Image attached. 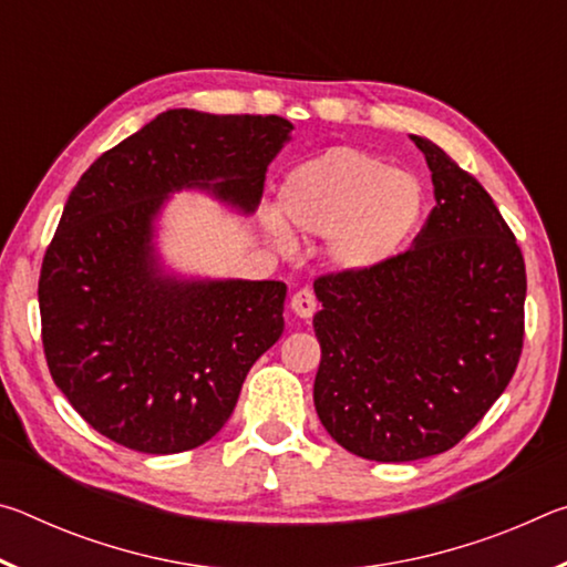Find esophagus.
I'll return each mask as SVG.
<instances>
[{
  "label": "esophagus",
  "mask_w": 567,
  "mask_h": 567,
  "mask_svg": "<svg viewBox=\"0 0 567 567\" xmlns=\"http://www.w3.org/2000/svg\"><path fill=\"white\" fill-rule=\"evenodd\" d=\"M290 307H292V312L297 315V318L307 320V318H312L315 310H318V300H315V295L310 290H300V292L292 295Z\"/></svg>",
  "instance_id": "1"
}]
</instances>
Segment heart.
Segmentation results:
<instances>
[{"label":"heart","instance_id":"b5f03b06","mask_svg":"<svg viewBox=\"0 0 567 567\" xmlns=\"http://www.w3.org/2000/svg\"><path fill=\"white\" fill-rule=\"evenodd\" d=\"M275 209L262 227L282 249L292 247V225L310 237H328L324 252L342 272H370L410 245L425 215L420 182L390 162L354 147H330L287 169Z\"/></svg>","mask_w":567,"mask_h":567}]
</instances>
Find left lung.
I'll return each mask as SVG.
<instances>
[{
	"instance_id": "1",
	"label": "left lung",
	"mask_w": 567,
	"mask_h": 567,
	"mask_svg": "<svg viewBox=\"0 0 567 567\" xmlns=\"http://www.w3.org/2000/svg\"><path fill=\"white\" fill-rule=\"evenodd\" d=\"M435 207L415 247L370 272L320 277L315 410L334 443L375 463L440 455L503 395L523 350L525 262L480 182L410 134Z\"/></svg>"
}]
</instances>
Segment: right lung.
I'll return each mask as SVG.
<instances>
[{"label":"right lung","instance_id":"add662e5","mask_svg":"<svg viewBox=\"0 0 567 567\" xmlns=\"http://www.w3.org/2000/svg\"><path fill=\"white\" fill-rule=\"evenodd\" d=\"M292 130L275 114L167 110L76 182L42 262V342L54 385L104 437L150 455L207 443L280 340L285 282L182 275L159 229L187 189L252 215Z\"/></svg>","mask_w":567,"mask_h":567}]
</instances>
